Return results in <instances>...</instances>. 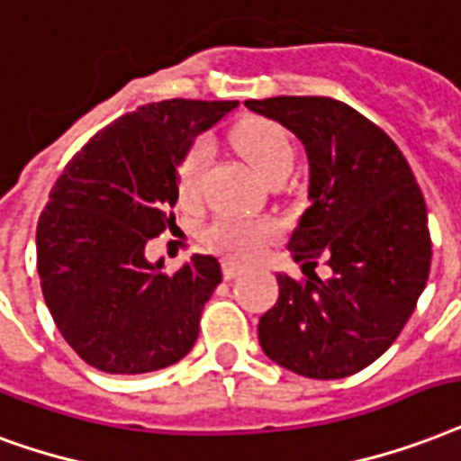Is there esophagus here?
I'll return each instance as SVG.
<instances>
[{"mask_svg":"<svg viewBox=\"0 0 461 461\" xmlns=\"http://www.w3.org/2000/svg\"><path fill=\"white\" fill-rule=\"evenodd\" d=\"M244 273V266H239V263H231V261H224L222 263V276L224 280H234Z\"/></svg>","mask_w":461,"mask_h":461,"instance_id":"34e87169","label":"esophagus"}]
</instances>
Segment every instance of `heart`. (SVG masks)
Here are the masks:
<instances>
[{"label":"heart","mask_w":461,"mask_h":461,"mask_svg":"<svg viewBox=\"0 0 461 461\" xmlns=\"http://www.w3.org/2000/svg\"><path fill=\"white\" fill-rule=\"evenodd\" d=\"M231 142L261 178L270 176L277 168L293 167L290 137L276 122L263 121V118H246L231 132ZM207 161H210V147L203 140L193 142L188 152L184 154L178 171H176V191L184 203H191L200 195ZM270 234H273V224L268 222L224 217L207 230L205 239L207 244L215 246L217 251L237 256V258H251L261 251L263 241Z\"/></svg>","instance_id":"b5f03b06"}]
</instances>
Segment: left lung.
<instances>
[{"mask_svg": "<svg viewBox=\"0 0 461 461\" xmlns=\"http://www.w3.org/2000/svg\"><path fill=\"white\" fill-rule=\"evenodd\" d=\"M304 147L309 207L287 249L331 276L304 285L276 273L280 297L258 321L263 353L312 379H340L377 360L413 314L430 273L423 193L392 137L324 96L246 101ZM316 266V263H314Z\"/></svg>", "mask_w": 461, "mask_h": 461, "instance_id": "left-lung-1", "label": "left lung"}]
</instances>
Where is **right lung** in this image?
<instances>
[{"instance_id":"obj_1","label":"right lung","mask_w":461,"mask_h":461,"mask_svg":"<svg viewBox=\"0 0 461 461\" xmlns=\"http://www.w3.org/2000/svg\"><path fill=\"white\" fill-rule=\"evenodd\" d=\"M237 101L168 98L101 130L67 164L35 231L45 304L84 363L142 375L178 363L222 268L193 254L174 276L145 246L174 224L176 171L193 140Z\"/></svg>"}]
</instances>
